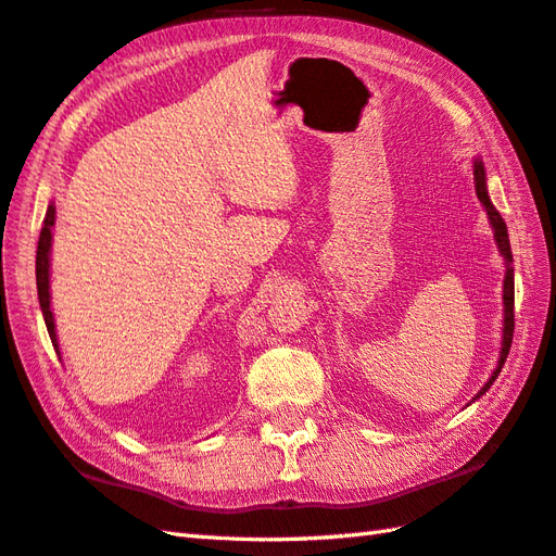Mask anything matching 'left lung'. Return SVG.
<instances>
[{
    "instance_id": "obj_1",
    "label": "left lung",
    "mask_w": 556,
    "mask_h": 556,
    "mask_svg": "<svg viewBox=\"0 0 556 556\" xmlns=\"http://www.w3.org/2000/svg\"><path fill=\"white\" fill-rule=\"evenodd\" d=\"M475 194H478V199L482 201V206L486 211V218H490L492 223V230H494V240H496V247H500L502 256L506 258V276H504V338H502V353H500V365H496V369L492 371L490 381L484 383L482 391L475 395V399H480V395L492 387L494 379L500 377V371L504 367L506 362V355L508 350H511V341H514V254H511V244H508V232H506V223L500 215V211L494 208V203L490 201V194H486V177H484V165L482 161H475ZM472 399V401H475Z\"/></svg>"
}]
</instances>
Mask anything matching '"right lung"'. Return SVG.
<instances>
[{
  "label": "right lung",
  "instance_id": "add662e5",
  "mask_svg": "<svg viewBox=\"0 0 556 556\" xmlns=\"http://www.w3.org/2000/svg\"><path fill=\"white\" fill-rule=\"evenodd\" d=\"M52 225H54V206L50 203L48 213H45L38 252H36V280H38V300L45 316V326L52 338V345L56 348V331H54V316L50 309V247H52Z\"/></svg>",
  "mask_w": 556,
  "mask_h": 556
}]
</instances>
